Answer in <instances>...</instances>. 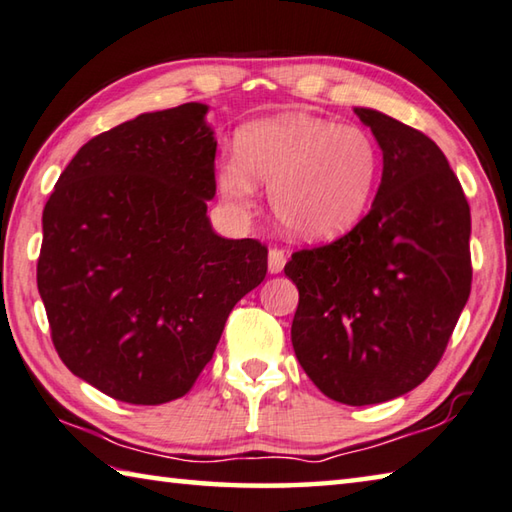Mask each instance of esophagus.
<instances>
[{
	"instance_id": "34e87169",
	"label": "esophagus",
	"mask_w": 512,
	"mask_h": 512,
	"mask_svg": "<svg viewBox=\"0 0 512 512\" xmlns=\"http://www.w3.org/2000/svg\"><path fill=\"white\" fill-rule=\"evenodd\" d=\"M286 266V253L280 248H271V253H268V273L277 275L282 273Z\"/></svg>"
}]
</instances>
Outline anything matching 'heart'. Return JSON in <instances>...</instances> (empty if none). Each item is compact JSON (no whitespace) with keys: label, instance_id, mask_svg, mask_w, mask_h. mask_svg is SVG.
Listing matches in <instances>:
<instances>
[{"label":"heart","instance_id":"b5f03b06","mask_svg":"<svg viewBox=\"0 0 512 512\" xmlns=\"http://www.w3.org/2000/svg\"><path fill=\"white\" fill-rule=\"evenodd\" d=\"M380 156L374 136L356 125L291 111L241 129L237 156L219 163L228 206H255V181L268 185L280 226L300 241H329L356 228L376 197Z\"/></svg>","mask_w":512,"mask_h":512}]
</instances>
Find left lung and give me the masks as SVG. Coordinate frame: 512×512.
<instances>
[{
  "mask_svg": "<svg viewBox=\"0 0 512 512\" xmlns=\"http://www.w3.org/2000/svg\"><path fill=\"white\" fill-rule=\"evenodd\" d=\"M383 152L369 215L284 266L300 291L295 356L324 396L376 405L412 392L441 360L468 302L470 206L432 138L353 107Z\"/></svg>",
  "mask_w": 512,
  "mask_h": 512,
  "instance_id": "1",
  "label": "left lung"
}]
</instances>
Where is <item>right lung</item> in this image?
I'll return each mask as SVG.
<instances>
[{
  "mask_svg": "<svg viewBox=\"0 0 512 512\" xmlns=\"http://www.w3.org/2000/svg\"><path fill=\"white\" fill-rule=\"evenodd\" d=\"M208 105L147 111L82 145L42 215L37 291L71 374L132 405L190 392L268 250L212 230Z\"/></svg>",
  "mask_w": 512,
  "mask_h": 512,
  "instance_id": "1",
  "label": "right lung"
}]
</instances>
